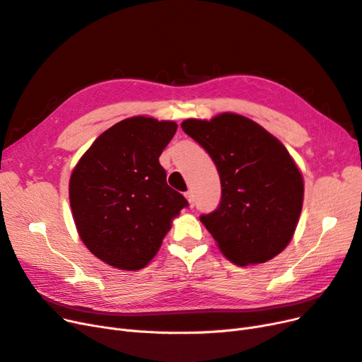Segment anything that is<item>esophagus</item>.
<instances>
[{
  "instance_id": "34e87169",
  "label": "esophagus",
  "mask_w": 362,
  "mask_h": 362,
  "mask_svg": "<svg viewBox=\"0 0 362 362\" xmlns=\"http://www.w3.org/2000/svg\"><path fill=\"white\" fill-rule=\"evenodd\" d=\"M184 196H185V199L189 201V205L190 206H193L194 205V198H193V192L192 190H189V192H185L184 193Z\"/></svg>"
}]
</instances>
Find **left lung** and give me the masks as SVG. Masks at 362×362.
Returning <instances> with one entry per match:
<instances>
[{
	"label": "left lung",
	"mask_w": 362,
	"mask_h": 362,
	"mask_svg": "<svg viewBox=\"0 0 362 362\" xmlns=\"http://www.w3.org/2000/svg\"><path fill=\"white\" fill-rule=\"evenodd\" d=\"M181 128L210 154L221 177V204L201 222L222 254L242 267L281 254L303 204L302 173L287 148L237 113L185 119Z\"/></svg>",
	"instance_id": "8db88e82"
}]
</instances>
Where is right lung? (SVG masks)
Instances as JSON below:
<instances>
[{
	"label": "right lung",
	"mask_w": 362,
	"mask_h": 362,
	"mask_svg": "<svg viewBox=\"0 0 362 362\" xmlns=\"http://www.w3.org/2000/svg\"><path fill=\"white\" fill-rule=\"evenodd\" d=\"M173 120L133 116L98 137L76 163L69 202L80 238L119 270H140L157 255L187 201L166 182L158 157L177 133Z\"/></svg>",
	"instance_id": "obj_1"
}]
</instances>
